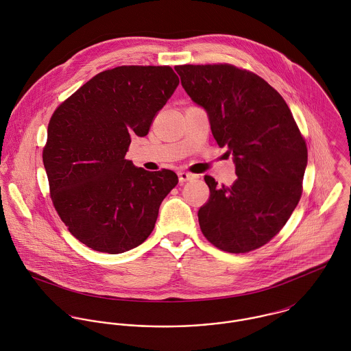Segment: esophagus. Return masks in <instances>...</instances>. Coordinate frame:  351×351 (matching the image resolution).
I'll return each instance as SVG.
<instances>
[{"label":"esophagus","mask_w":351,"mask_h":351,"mask_svg":"<svg viewBox=\"0 0 351 351\" xmlns=\"http://www.w3.org/2000/svg\"><path fill=\"white\" fill-rule=\"evenodd\" d=\"M196 176L191 174V173H185V171H180L178 173V178H180V182H186V181H191L193 180Z\"/></svg>","instance_id":"obj_1"}]
</instances>
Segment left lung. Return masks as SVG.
I'll return each mask as SVG.
<instances>
[{"label": "left lung", "mask_w": 351, "mask_h": 351, "mask_svg": "<svg viewBox=\"0 0 351 351\" xmlns=\"http://www.w3.org/2000/svg\"><path fill=\"white\" fill-rule=\"evenodd\" d=\"M174 69L206 110L217 145L234 155L238 176L231 186L204 177L209 199L197 213L201 232L220 250H256L282 230L300 201L305 139L282 96L255 73L228 63Z\"/></svg>", "instance_id": "8db88e82"}]
</instances>
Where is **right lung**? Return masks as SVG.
I'll return each instance as SVG.
<instances>
[{
    "label": "right lung",
    "mask_w": 351,
    "mask_h": 351,
    "mask_svg": "<svg viewBox=\"0 0 351 351\" xmlns=\"http://www.w3.org/2000/svg\"><path fill=\"white\" fill-rule=\"evenodd\" d=\"M170 66L101 71L52 113L43 163L55 210L92 250L120 254L150 237L174 171L135 167L131 136H146L178 86Z\"/></svg>",
    "instance_id": "add662e5"
}]
</instances>
